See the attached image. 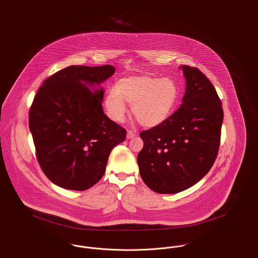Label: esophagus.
I'll use <instances>...</instances> for the list:
<instances>
[{"label": "esophagus", "instance_id": "esophagus-1", "mask_svg": "<svg viewBox=\"0 0 258 258\" xmlns=\"http://www.w3.org/2000/svg\"><path fill=\"white\" fill-rule=\"evenodd\" d=\"M136 135V133L134 132V131H131V130H127V133H126V137L128 138V139H131V138H133Z\"/></svg>", "mask_w": 258, "mask_h": 258}]
</instances>
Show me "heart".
I'll list each match as a JSON object with an SVG mask.
<instances>
[{"label": "heart", "mask_w": 258, "mask_h": 258, "mask_svg": "<svg viewBox=\"0 0 258 258\" xmlns=\"http://www.w3.org/2000/svg\"><path fill=\"white\" fill-rule=\"evenodd\" d=\"M177 95L175 83L169 79L148 75L133 76L121 79L116 89L108 91L104 107L111 120L122 122L127 112L125 101L133 105V113L140 124L153 127L168 118Z\"/></svg>", "instance_id": "b5f03b06"}]
</instances>
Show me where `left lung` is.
Instances as JSON below:
<instances>
[{
    "label": "left lung",
    "instance_id": "left-lung-1",
    "mask_svg": "<svg viewBox=\"0 0 258 258\" xmlns=\"http://www.w3.org/2000/svg\"><path fill=\"white\" fill-rule=\"evenodd\" d=\"M182 104L163 123L143 131L137 156L140 175L150 189L175 194L196 184L216 160L224 119L215 87L196 67L183 65Z\"/></svg>",
    "mask_w": 258,
    "mask_h": 258
}]
</instances>
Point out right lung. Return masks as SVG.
Wrapping results in <instances>:
<instances>
[{
  "instance_id": "obj_1",
  "label": "right lung",
  "mask_w": 258,
  "mask_h": 258,
  "mask_svg": "<svg viewBox=\"0 0 258 258\" xmlns=\"http://www.w3.org/2000/svg\"><path fill=\"white\" fill-rule=\"evenodd\" d=\"M111 65L66 67L43 82L31 103L29 125L43 173L69 190L83 191L103 177L108 156L126 131L103 113L100 84Z\"/></svg>"
}]
</instances>
